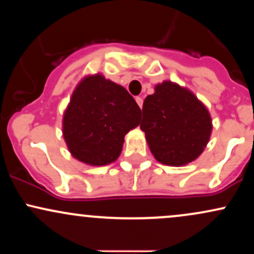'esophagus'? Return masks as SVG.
Returning <instances> with one entry per match:
<instances>
[{"instance_id":"1","label":"esophagus","mask_w":254,"mask_h":254,"mask_svg":"<svg viewBox=\"0 0 254 254\" xmlns=\"http://www.w3.org/2000/svg\"><path fill=\"white\" fill-rule=\"evenodd\" d=\"M136 103L138 104V106L142 109V106H143V98H142V97H136Z\"/></svg>"}]
</instances>
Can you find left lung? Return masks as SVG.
<instances>
[{
	"instance_id": "obj_1",
	"label": "left lung",
	"mask_w": 254,
	"mask_h": 254,
	"mask_svg": "<svg viewBox=\"0 0 254 254\" xmlns=\"http://www.w3.org/2000/svg\"><path fill=\"white\" fill-rule=\"evenodd\" d=\"M142 112L141 130L151 154L164 165L178 167L193 161L210 139L209 111L193 93L171 81L156 84Z\"/></svg>"
}]
</instances>
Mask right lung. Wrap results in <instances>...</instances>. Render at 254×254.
<instances>
[{
  "label": "right lung",
  "instance_id": "right-lung-1",
  "mask_svg": "<svg viewBox=\"0 0 254 254\" xmlns=\"http://www.w3.org/2000/svg\"><path fill=\"white\" fill-rule=\"evenodd\" d=\"M141 109L124 87L97 74L84 77L63 117V137L71 155L92 166L116 161L124 136L139 124Z\"/></svg>",
  "mask_w": 254,
  "mask_h": 254
}]
</instances>
